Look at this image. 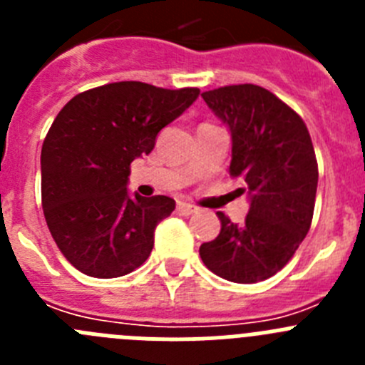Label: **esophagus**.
Masks as SVG:
<instances>
[{
  "label": "esophagus",
  "instance_id": "obj_1",
  "mask_svg": "<svg viewBox=\"0 0 365 365\" xmlns=\"http://www.w3.org/2000/svg\"><path fill=\"white\" fill-rule=\"evenodd\" d=\"M177 212H179L180 215H192L197 212V208L193 205H190V202H185V201H179L177 202Z\"/></svg>",
  "mask_w": 365,
  "mask_h": 365
}]
</instances>
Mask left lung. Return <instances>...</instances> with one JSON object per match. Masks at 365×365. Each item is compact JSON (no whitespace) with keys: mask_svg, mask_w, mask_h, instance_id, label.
Instances as JSON below:
<instances>
[{"mask_svg":"<svg viewBox=\"0 0 365 365\" xmlns=\"http://www.w3.org/2000/svg\"><path fill=\"white\" fill-rule=\"evenodd\" d=\"M201 96L230 130L228 172L245 180L250 208L241 225L217 212L221 232L199 254L219 278L263 282L289 263L311 228L318 186L311 135L298 113L265 87L225 86Z\"/></svg>","mask_w":365,"mask_h":365,"instance_id":"1","label":"left lung"}]
</instances>
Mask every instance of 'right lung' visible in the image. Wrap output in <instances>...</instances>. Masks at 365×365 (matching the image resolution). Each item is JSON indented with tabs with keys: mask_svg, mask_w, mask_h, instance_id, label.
<instances>
[{
	"mask_svg": "<svg viewBox=\"0 0 365 365\" xmlns=\"http://www.w3.org/2000/svg\"><path fill=\"white\" fill-rule=\"evenodd\" d=\"M197 96V87L115 82L80 93L58 113L41 146V206L74 269L118 278L148 259L155 228L175 201L131 197L130 164L150 153L159 131Z\"/></svg>",
	"mask_w": 365,
	"mask_h": 365,
	"instance_id": "obj_1",
	"label": "right lung"
}]
</instances>
